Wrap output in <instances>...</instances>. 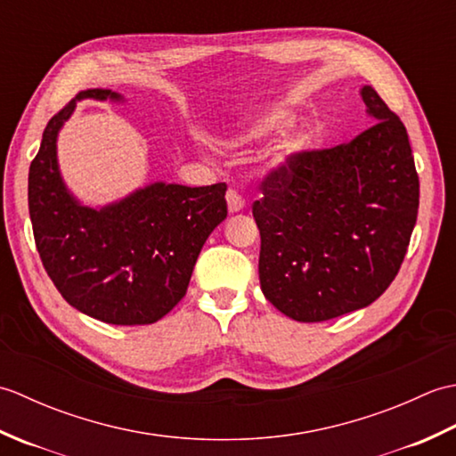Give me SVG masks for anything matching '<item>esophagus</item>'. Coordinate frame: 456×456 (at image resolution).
Instances as JSON below:
<instances>
[{
    "label": "esophagus",
    "instance_id": "obj_1",
    "mask_svg": "<svg viewBox=\"0 0 456 456\" xmlns=\"http://www.w3.org/2000/svg\"><path fill=\"white\" fill-rule=\"evenodd\" d=\"M227 208H229V213H239V211H243V208H245V200L240 198L235 190H229V191H227Z\"/></svg>",
    "mask_w": 456,
    "mask_h": 456
}]
</instances>
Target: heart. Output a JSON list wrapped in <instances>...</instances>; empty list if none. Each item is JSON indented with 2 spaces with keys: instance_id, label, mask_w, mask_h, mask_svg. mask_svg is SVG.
I'll list each match as a JSON object with an SVG mask.
<instances>
[{
  "instance_id": "b5f03b06",
  "label": "heart",
  "mask_w": 456,
  "mask_h": 456,
  "mask_svg": "<svg viewBox=\"0 0 456 456\" xmlns=\"http://www.w3.org/2000/svg\"><path fill=\"white\" fill-rule=\"evenodd\" d=\"M292 123H294L292 111L286 108H273L265 113H260L256 119H253V123L247 127L243 139L250 141V142L273 139V137H276V134L284 133ZM304 147H305V139L302 137V134H296V137H292L286 142V154L288 157H292V154H297L299 151H304Z\"/></svg>"
}]
</instances>
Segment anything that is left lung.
<instances>
[{
    "instance_id": "8db88e82",
    "label": "left lung",
    "mask_w": 456,
    "mask_h": 456,
    "mask_svg": "<svg viewBox=\"0 0 456 456\" xmlns=\"http://www.w3.org/2000/svg\"><path fill=\"white\" fill-rule=\"evenodd\" d=\"M372 119L351 142L299 152L263 182L255 201L258 276L278 312L302 323L370 305L398 274L419 208L408 131L372 86Z\"/></svg>"
}]
</instances>
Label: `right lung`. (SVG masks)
Returning <instances> with one entry per match:
<instances>
[{
    "label": "right lung",
    "instance_id": "right-lung-1",
    "mask_svg": "<svg viewBox=\"0 0 456 456\" xmlns=\"http://www.w3.org/2000/svg\"><path fill=\"white\" fill-rule=\"evenodd\" d=\"M82 100L125 103L84 90L48 121L28 168V213L46 274L78 312L111 325L159 322L186 296L211 231L227 217L225 183L152 182L105 206H86L58 167V133Z\"/></svg>",
    "mask_w": 456,
    "mask_h": 456
}]
</instances>
